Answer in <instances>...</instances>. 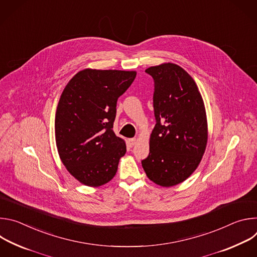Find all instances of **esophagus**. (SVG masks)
I'll return each mask as SVG.
<instances>
[{
	"label": "esophagus",
	"instance_id": "esophagus-1",
	"mask_svg": "<svg viewBox=\"0 0 257 257\" xmlns=\"http://www.w3.org/2000/svg\"><path fill=\"white\" fill-rule=\"evenodd\" d=\"M136 141H137V139H136V138H130V139H128V144H129L130 148H132V146H134V145H135Z\"/></svg>",
	"mask_w": 257,
	"mask_h": 257
}]
</instances>
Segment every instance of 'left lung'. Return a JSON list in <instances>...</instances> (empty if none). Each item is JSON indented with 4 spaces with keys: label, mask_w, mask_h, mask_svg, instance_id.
Returning <instances> with one entry per match:
<instances>
[{
    "label": "left lung",
    "mask_w": 257,
    "mask_h": 257,
    "mask_svg": "<svg viewBox=\"0 0 257 257\" xmlns=\"http://www.w3.org/2000/svg\"><path fill=\"white\" fill-rule=\"evenodd\" d=\"M145 72L155 81L157 124L150 155L141 164L150 180L171 187L185 181L202 159L207 143L205 107L195 81L180 66L165 63Z\"/></svg>",
    "instance_id": "1"
}]
</instances>
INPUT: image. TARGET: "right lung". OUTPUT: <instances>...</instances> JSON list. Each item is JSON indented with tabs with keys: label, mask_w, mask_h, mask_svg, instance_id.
I'll list each match as a JSON object with an SVG mask.
<instances>
[{
	"label": "right lung",
	"mask_w": 257,
	"mask_h": 257,
	"mask_svg": "<svg viewBox=\"0 0 257 257\" xmlns=\"http://www.w3.org/2000/svg\"><path fill=\"white\" fill-rule=\"evenodd\" d=\"M135 77V71L84 69L61 94L55 118L58 153L68 172L86 186L111 181L126 154L113 126L117 100Z\"/></svg>",
	"instance_id": "1"
}]
</instances>
